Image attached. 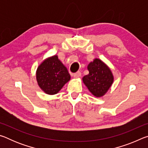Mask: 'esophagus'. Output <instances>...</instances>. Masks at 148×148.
Wrapping results in <instances>:
<instances>
[{"instance_id": "1", "label": "esophagus", "mask_w": 148, "mask_h": 148, "mask_svg": "<svg viewBox=\"0 0 148 148\" xmlns=\"http://www.w3.org/2000/svg\"><path fill=\"white\" fill-rule=\"evenodd\" d=\"M81 72H80L79 71L76 72V73H74L73 74V76L74 77H75V78H77V77H79L80 76H81Z\"/></svg>"}]
</instances>
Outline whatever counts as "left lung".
<instances>
[{"label":"left lung","instance_id":"left-lung-1","mask_svg":"<svg viewBox=\"0 0 148 148\" xmlns=\"http://www.w3.org/2000/svg\"><path fill=\"white\" fill-rule=\"evenodd\" d=\"M87 69L89 72L84 76V83L94 96H103L113 83L114 77L111 71L99 59L90 62Z\"/></svg>","mask_w":148,"mask_h":148}]
</instances>
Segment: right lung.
<instances>
[{
    "mask_svg": "<svg viewBox=\"0 0 148 148\" xmlns=\"http://www.w3.org/2000/svg\"><path fill=\"white\" fill-rule=\"evenodd\" d=\"M71 79L67 69L54 56L42 62L36 71V79L40 87L48 95H55Z\"/></svg>",
    "mask_w": 148,
    "mask_h": 148,
    "instance_id": "add662e5",
    "label": "right lung"
}]
</instances>
